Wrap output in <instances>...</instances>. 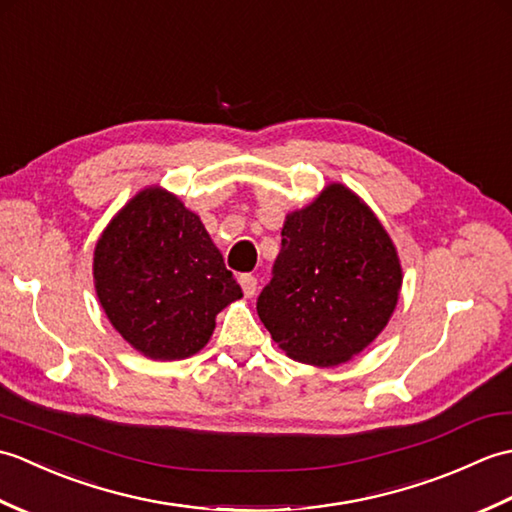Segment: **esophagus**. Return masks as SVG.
I'll return each mask as SVG.
<instances>
[{"label": "esophagus", "mask_w": 512, "mask_h": 512, "mask_svg": "<svg viewBox=\"0 0 512 512\" xmlns=\"http://www.w3.org/2000/svg\"><path fill=\"white\" fill-rule=\"evenodd\" d=\"M239 284H242V290L246 297H253L257 292V277H253V275H242L239 277Z\"/></svg>", "instance_id": "esophagus-1"}]
</instances>
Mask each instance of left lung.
<instances>
[{
  "label": "left lung",
  "instance_id": "left-lung-1",
  "mask_svg": "<svg viewBox=\"0 0 512 512\" xmlns=\"http://www.w3.org/2000/svg\"><path fill=\"white\" fill-rule=\"evenodd\" d=\"M400 286V259L385 226L354 191L334 182L286 215L257 314L290 358L334 367L385 330Z\"/></svg>",
  "mask_w": 512,
  "mask_h": 512
}]
</instances>
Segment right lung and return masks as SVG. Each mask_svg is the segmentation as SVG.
Returning <instances> with one entry per match:
<instances>
[{"label": "right lung", "instance_id": "1", "mask_svg": "<svg viewBox=\"0 0 512 512\" xmlns=\"http://www.w3.org/2000/svg\"><path fill=\"white\" fill-rule=\"evenodd\" d=\"M94 288L116 332L156 361L200 352L217 312L242 299L200 217L160 187L136 193L107 224Z\"/></svg>", "mask_w": 512, "mask_h": 512}]
</instances>
